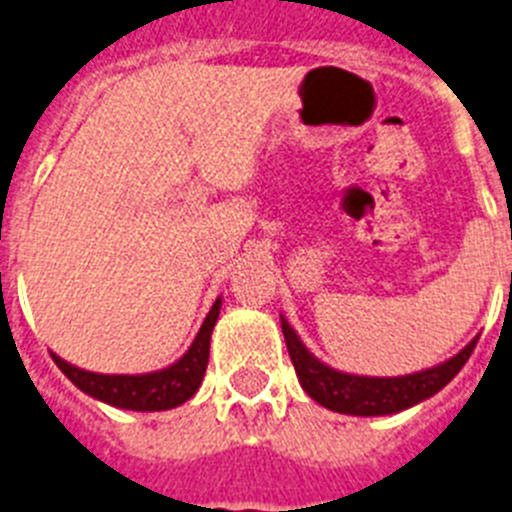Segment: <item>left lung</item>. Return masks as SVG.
Returning a JSON list of instances; mask_svg holds the SVG:
<instances>
[{"mask_svg": "<svg viewBox=\"0 0 512 512\" xmlns=\"http://www.w3.org/2000/svg\"><path fill=\"white\" fill-rule=\"evenodd\" d=\"M281 327L301 389L327 410L355 417L397 415V412L410 410L415 404L430 399L464 368L479 340L474 337L448 361L425 368V371L404 373V376H358V373L337 371L319 361L317 355L301 342L299 332L293 330L286 317H281Z\"/></svg>", "mask_w": 512, "mask_h": 512, "instance_id": "obj_1", "label": "left lung"}]
</instances>
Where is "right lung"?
<instances>
[{"label":"right lung","mask_w":512,"mask_h":512,"mask_svg":"<svg viewBox=\"0 0 512 512\" xmlns=\"http://www.w3.org/2000/svg\"><path fill=\"white\" fill-rule=\"evenodd\" d=\"M221 314V299L213 301L208 317L203 319L201 330L190 342V348L182 353L180 361L172 366L149 373H97L79 368L64 361L61 355L51 353L53 363L61 368L71 384L90 394L97 402H105L118 410L131 412H162L180 407L193 397L208 366V348H211V332Z\"/></svg>","instance_id":"1"}]
</instances>
